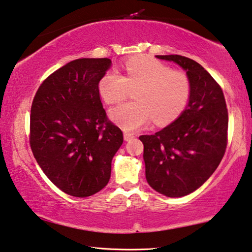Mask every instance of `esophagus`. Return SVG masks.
<instances>
[{
    "label": "esophagus",
    "instance_id": "obj_1",
    "mask_svg": "<svg viewBox=\"0 0 252 252\" xmlns=\"http://www.w3.org/2000/svg\"><path fill=\"white\" fill-rule=\"evenodd\" d=\"M134 137H135V135L133 133H128V131H125V133H124V139H125L126 142H128V140L133 139Z\"/></svg>",
    "mask_w": 252,
    "mask_h": 252
}]
</instances>
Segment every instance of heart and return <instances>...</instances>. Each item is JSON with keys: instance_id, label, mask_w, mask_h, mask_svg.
Here are the masks:
<instances>
[{"instance_id": "heart-1", "label": "heart", "mask_w": 252, "mask_h": 252, "mask_svg": "<svg viewBox=\"0 0 252 252\" xmlns=\"http://www.w3.org/2000/svg\"><path fill=\"white\" fill-rule=\"evenodd\" d=\"M134 90L135 100L110 110L113 121L125 130H135L154 119L157 125L175 121L190 98L188 75L154 57L142 55L127 60L122 76L108 70L98 81V92L106 104H118Z\"/></svg>"}]
</instances>
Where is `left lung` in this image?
Instances as JSON below:
<instances>
[{
	"label": "left lung",
	"mask_w": 252,
	"mask_h": 252,
	"mask_svg": "<svg viewBox=\"0 0 252 252\" xmlns=\"http://www.w3.org/2000/svg\"><path fill=\"white\" fill-rule=\"evenodd\" d=\"M186 70L191 85L187 108L154 135H142L146 179L167 197H183L199 188L217 169L228 142V109L221 87L193 60L157 55Z\"/></svg>",
	"instance_id": "1"
}]
</instances>
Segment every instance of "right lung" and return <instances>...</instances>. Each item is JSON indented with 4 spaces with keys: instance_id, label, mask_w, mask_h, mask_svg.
Instances as JSON below:
<instances>
[{
    "instance_id": "right-lung-1",
    "label": "right lung",
    "mask_w": 252,
    "mask_h": 252,
    "mask_svg": "<svg viewBox=\"0 0 252 252\" xmlns=\"http://www.w3.org/2000/svg\"><path fill=\"white\" fill-rule=\"evenodd\" d=\"M109 59H78L52 73L31 107L30 145L43 173L62 191L88 197L108 184L123 131L108 119L98 81Z\"/></svg>"
}]
</instances>
